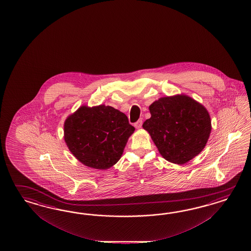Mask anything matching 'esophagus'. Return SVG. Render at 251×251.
Wrapping results in <instances>:
<instances>
[{"mask_svg": "<svg viewBox=\"0 0 251 251\" xmlns=\"http://www.w3.org/2000/svg\"><path fill=\"white\" fill-rule=\"evenodd\" d=\"M142 125H143V121H138L136 123H134V127L136 128V129H141L142 128Z\"/></svg>", "mask_w": 251, "mask_h": 251, "instance_id": "obj_1", "label": "esophagus"}]
</instances>
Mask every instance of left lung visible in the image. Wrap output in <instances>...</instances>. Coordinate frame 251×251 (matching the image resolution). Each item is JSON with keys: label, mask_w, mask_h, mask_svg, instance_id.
Segmentation results:
<instances>
[{"label": "left lung", "mask_w": 251, "mask_h": 251, "mask_svg": "<svg viewBox=\"0 0 251 251\" xmlns=\"http://www.w3.org/2000/svg\"><path fill=\"white\" fill-rule=\"evenodd\" d=\"M149 110L151 118L143 128L165 159L183 165L203 150L212 130L203 105L181 94L155 100Z\"/></svg>", "instance_id": "1"}]
</instances>
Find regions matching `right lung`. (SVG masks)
I'll return each mask as SVG.
<instances>
[{"instance_id":"add662e5","label":"right lung","mask_w":251,"mask_h":251,"mask_svg":"<svg viewBox=\"0 0 251 251\" xmlns=\"http://www.w3.org/2000/svg\"><path fill=\"white\" fill-rule=\"evenodd\" d=\"M134 129L127 116L112 106H82L65 120L64 141L84 166L105 170L121 159Z\"/></svg>"}]
</instances>
